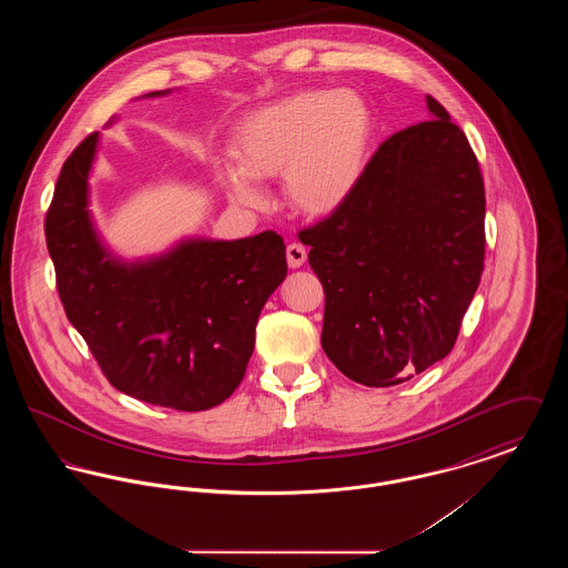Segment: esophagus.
I'll use <instances>...</instances> for the list:
<instances>
[{"instance_id": "obj_1", "label": "esophagus", "mask_w": 568, "mask_h": 568, "mask_svg": "<svg viewBox=\"0 0 568 568\" xmlns=\"http://www.w3.org/2000/svg\"><path fill=\"white\" fill-rule=\"evenodd\" d=\"M287 264L290 268H300L306 262V248L302 244L292 243L287 244Z\"/></svg>"}]
</instances>
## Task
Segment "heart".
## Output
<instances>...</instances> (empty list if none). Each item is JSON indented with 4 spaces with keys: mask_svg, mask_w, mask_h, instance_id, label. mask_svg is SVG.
Wrapping results in <instances>:
<instances>
[{
    "mask_svg": "<svg viewBox=\"0 0 568 568\" xmlns=\"http://www.w3.org/2000/svg\"><path fill=\"white\" fill-rule=\"evenodd\" d=\"M377 135V119L353 89H306L246 114L230 140L239 168L219 183L239 206L257 209L255 181L283 176L287 204L304 216L341 211L359 187Z\"/></svg>",
    "mask_w": 568,
    "mask_h": 568,
    "instance_id": "1",
    "label": "heart"
}]
</instances>
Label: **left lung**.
Returning <instances> with one entry per match:
<instances>
[{
	"label": "left lung",
	"instance_id": "left-lung-1",
	"mask_svg": "<svg viewBox=\"0 0 568 568\" xmlns=\"http://www.w3.org/2000/svg\"><path fill=\"white\" fill-rule=\"evenodd\" d=\"M389 135L352 200L297 239L325 292L322 347L355 383L389 387L454 349L486 255L479 162L449 112Z\"/></svg>",
	"mask_w": 568,
	"mask_h": 568
}]
</instances>
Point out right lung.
Listing matches in <instances>:
<instances>
[{"mask_svg": "<svg viewBox=\"0 0 568 568\" xmlns=\"http://www.w3.org/2000/svg\"><path fill=\"white\" fill-rule=\"evenodd\" d=\"M98 142V132L87 135L63 163L44 223L65 315L119 392L190 413L221 405L241 385L260 313L287 276L285 243L268 230L187 239L134 262L114 255L89 211Z\"/></svg>", "mask_w": 568, "mask_h": 568, "instance_id": "1", "label": "right lung"}]
</instances>
